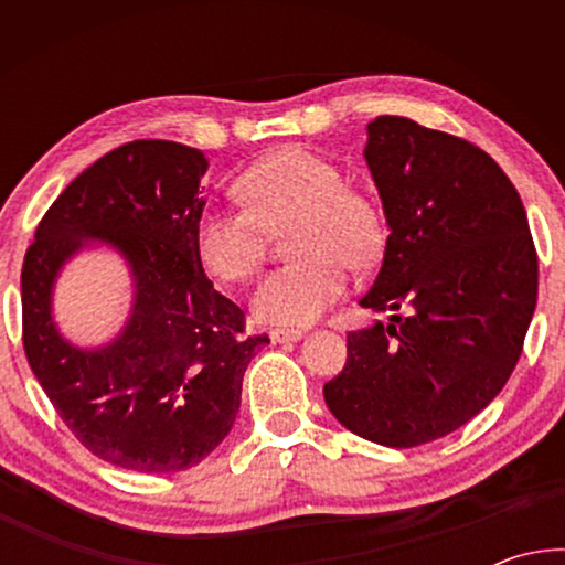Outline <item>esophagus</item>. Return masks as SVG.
<instances>
[{"label":"esophagus","instance_id":"esophagus-1","mask_svg":"<svg viewBox=\"0 0 565 565\" xmlns=\"http://www.w3.org/2000/svg\"><path fill=\"white\" fill-rule=\"evenodd\" d=\"M269 337L274 343H289V341H299L303 333L299 329H274Z\"/></svg>","mask_w":565,"mask_h":565}]
</instances>
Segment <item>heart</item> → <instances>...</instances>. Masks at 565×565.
<instances>
[{
  "instance_id": "b5f03b06",
  "label": "heart",
  "mask_w": 565,
  "mask_h": 565,
  "mask_svg": "<svg viewBox=\"0 0 565 565\" xmlns=\"http://www.w3.org/2000/svg\"><path fill=\"white\" fill-rule=\"evenodd\" d=\"M244 209H206L194 228L196 259L224 284L256 279L269 234L289 232L296 262L276 269L254 296L256 319L284 327L317 321L347 291V262L374 264L386 226L374 199L349 186L343 171L319 151L289 145L254 161L236 179Z\"/></svg>"
}]
</instances>
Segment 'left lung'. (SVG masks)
Listing matches in <instances>:
<instances>
[{"mask_svg": "<svg viewBox=\"0 0 565 565\" xmlns=\"http://www.w3.org/2000/svg\"><path fill=\"white\" fill-rule=\"evenodd\" d=\"M366 131L391 234L361 306L396 313L349 331L323 398L351 434L414 448L505 386L533 319L539 256L519 191L483 149L406 117H376Z\"/></svg>", "mask_w": 565, "mask_h": 565, "instance_id": "8db88e82", "label": "left lung"}]
</instances>
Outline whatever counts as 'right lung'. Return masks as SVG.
I'll return each mask as SVG.
<instances>
[{
  "label": "right lung",
  "instance_id": "right-lung-1",
  "mask_svg": "<svg viewBox=\"0 0 565 565\" xmlns=\"http://www.w3.org/2000/svg\"><path fill=\"white\" fill-rule=\"evenodd\" d=\"M206 167L177 141H129L56 196L24 256L26 361L76 441L129 471H184L212 454L236 420L248 361L269 343L246 337L244 311L196 259ZM89 237L117 247L135 276L128 327L99 350L62 340L51 317L55 274Z\"/></svg>",
  "mask_w": 565,
  "mask_h": 565
}]
</instances>
